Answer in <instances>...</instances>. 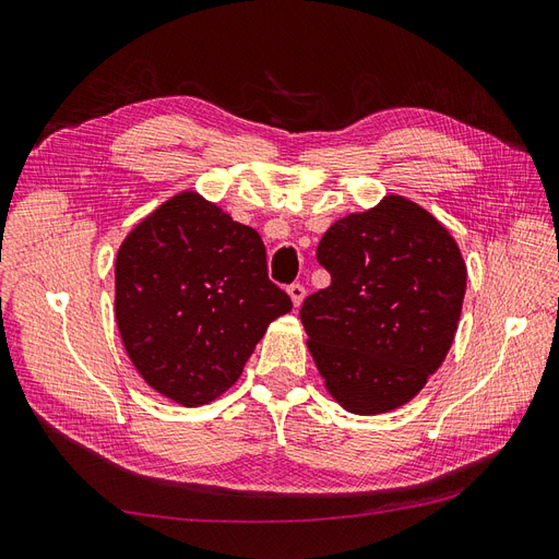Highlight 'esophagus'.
<instances>
[{"instance_id":"34e87169","label":"esophagus","mask_w":559,"mask_h":559,"mask_svg":"<svg viewBox=\"0 0 559 559\" xmlns=\"http://www.w3.org/2000/svg\"><path fill=\"white\" fill-rule=\"evenodd\" d=\"M289 296H292V302H294V308H300V302H302V298H306V286L302 284H292L289 289Z\"/></svg>"}]
</instances>
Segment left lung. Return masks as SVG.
Segmentation results:
<instances>
[{"label": "left lung", "instance_id": "left-lung-1", "mask_svg": "<svg viewBox=\"0 0 559 559\" xmlns=\"http://www.w3.org/2000/svg\"><path fill=\"white\" fill-rule=\"evenodd\" d=\"M331 273L300 321L326 392L354 415L396 411L445 361L466 294L450 230L403 195L347 214L324 233Z\"/></svg>", "mask_w": 559, "mask_h": 559}]
</instances>
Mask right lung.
<instances>
[{"instance_id": "right-lung-1", "label": "right lung", "mask_w": 559, "mask_h": 559, "mask_svg": "<svg viewBox=\"0 0 559 559\" xmlns=\"http://www.w3.org/2000/svg\"><path fill=\"white\" fill-rule=\"evenodd\" d=\"M114 312L132 366L186 408L242 376L292 298L267 280L261 235L195 191L165 200L116 253Z\"/></svg>"}]
</instances>
